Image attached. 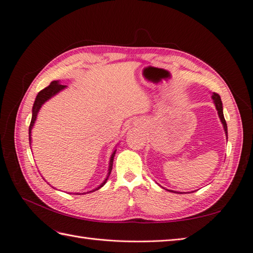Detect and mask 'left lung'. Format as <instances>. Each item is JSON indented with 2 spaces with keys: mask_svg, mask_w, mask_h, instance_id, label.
Masks as SVG:
<instances>
[{
  "mask_svg": "<svg viewBox=\"0 0 253 253\" xmlns=\"http://www.w3.org/2000/svg\"><path fill=\"white\" fill-rule=\"evenodd\" d=\"M212 99H213V102L214 104H215V108L217 110V114H218V117L220 119V122L223 124V126H224V129H225V133H226V136L228 135V132H227V124H226V120H225V117H224V113H223V103H221V100H220V97L218 94H215L213 93L212 94ZM169 191V190H168ZM172 192L174 193H180V192H175V191H172Z\"/></svg>",
  "mask_w": 253,
  "mask_h": 253,
  "instance_id": "obj_1",
  "label": "left lung"
}]
</instances>
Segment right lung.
Wrapping results in <instances>:
<instances>
[{
  "mask_svg": "<svg viewBox=\"0 0 253 253\" xmlns=\"http://www.w3.org/2000/svg\"><path fill=\"white\" fill-rule=\"evenodd\" d=\"M66 86L65 85H62V84H60L59 81H52L49 85L47 87H45L44 89H42L41 91H39V94L37 95L36 97V100H35V103H34V106H33V116H32V121H30V126H29V144H32V129L35 126V122H36V119H37V116H38V113H39L40 109L42 108V105L46 102L47 100H49L50 98H52L55 95H57L58 93H60L61 90L64 89ZM115 153H116V149H115L112 153L111 155V158H110V163H109V170H108V175H106L105 179L102 181V183H100L96 189H93L91 191H88V192H84V193H75V194H85V193H90V192H94V191L96 190H99L101 187H103L105 185V182L108 181V178L109 176L112 172V169H113V162H114V156H115ZM49 185V183H48ZM72 194V193H71ZM74 194V193H73Z\"/></svg>",
  "mask_w": 253,
  "mask_h": 253,
  "instance_id": "right-lung-1",
  "label": "right lung"
}]
</instances>
